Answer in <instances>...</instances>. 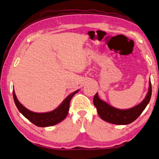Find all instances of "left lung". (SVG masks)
Listing matches in <instances>:
<instances>
[{
	"mask_svg": "<svg viewBox=\"0 0 159 159\" xmlns=\"http://www.w3.org/2000/svg\"><path fill=\"white\" fill-rule=\"evenodd\" d=\"M152 95V85L149 81V91L141 103L131 109L121 110L110 106L99 98L98 93L95 95L93 104L100 118L104 121L115 125H128L139 118L149 102Z\"/></svg>",
	"mask_w": 159,
	"mask_h": 159,
	"instance_id": "obj_1",
	"label": "left lung"
}]
</instances>
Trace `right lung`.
<instances>
[{"label": "right lung", "instance_id": "add662e5", "mask_svg": "<svg viewBox=\"0 0 159 159\" xmlns=\"http://www.w3.org/2000/svg\"><path fill=\"white\" fill-rule=\"evenodd\" d=\"M79 91V90H77L76 91L73 92V93L70 94L65 99L64 101L63 102L62 104L58 108H57L52 111L48 112V113H34L30 111L27 109L25 107H23L20 104L19 100H17L15 95L14 91H13V97L15 104L19 109V111L25 117V118L29 120L32 123L35 125L36 126L45 127L52 126L58 124L59 122H61L63 120L66 118L67 116L68 110H69L70 102L71 98L73 97V95L77 93Z\"/></svg>", "mask_w": 159, "mask_h": 159}]
</instances>
